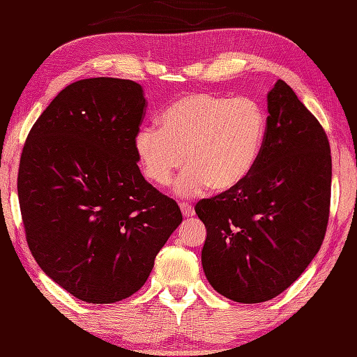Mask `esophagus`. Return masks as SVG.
Wrapping results in <instances>:
<instances>
[{"mask_svg":"<svg viewBox=\"0 0 357 357\" xmlns=\"http://www.w3.org/2000/svg\"><path fill=\"white\" fill-rule=\"evenodd\" d=\"M181 211L185 218H190L195 215V208L190 206V204H181Z\"/></svg>","mask_w":357,"mask_h":357,"instance_id":"34e87169","label":"esophagus"}]
</instances>
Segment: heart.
I'll return each mask as SVG.
<instances>
[{"mask_svg":"<svg viewBox=\"0 0 357 357\" xmlns=\"http://www.w3.org/2000/svg\"><path fill=\"white\" fill-rule=\"evenodd\" d=\"M267 119L256 101L210 93L179 98L162 113L161 126L141 127L135 151L146 176L158 185L190 165L176 179L178 196L190 198L208 185L230 192L244 183L259 159Z\"/></svg>","mask_w":357,"mask_h":357,"instance_id":"1","label":"heart"}]
</instances>
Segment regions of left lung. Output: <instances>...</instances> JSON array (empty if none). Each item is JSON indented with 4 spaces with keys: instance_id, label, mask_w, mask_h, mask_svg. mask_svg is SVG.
<instances>
[{
    "instance_id": "obj_1",
    "label": "left lung",
    "mask_w": 357,
    "mask_h": 357,
    "mask_svg": "<svg viewBox=\"0 0 357 357\" xmlns=\"http://www.w3.org/2000/svg\"><path fill=\"white\" fill-rule=\"evenodd\" d=\"M267 132L244 183L196 204L207 229L202 268L215 290L259 304L287 290L319 252L330 213L331 155L322 126L278 79Z\"/></svg>"
}]
</instances>
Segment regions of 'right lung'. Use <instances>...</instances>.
I'll list each match as a JSON object with an SVG mask.
<instances>
[{
    "mask_svg": "<svg viewBox=\"0 0 357 357\" xmlns=\"http://www.w3.org/2000/svg\"><path fill=\"white\" fill-rule=\"evenodd\" d=\"M138 82L89 78L61 90L22 149L18 199L30 252L53 282L89 304L136 293L183 222L141 174Z\"/></svg>",
    "mask_w": 357,
    "mask_h": 357,
    "instance_id": "right-lung-1",
    "label": "right lung"
}]
</instances>
